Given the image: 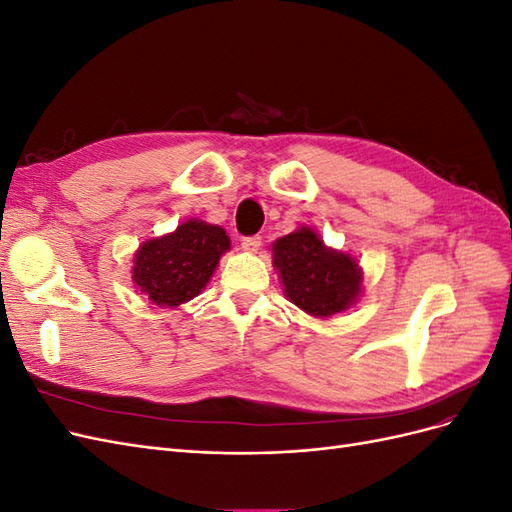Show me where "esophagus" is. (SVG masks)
<instances>
[{
	"label": "esophagus",
	"mask_w": 512,
	"mask_h": 512,
	"mask_svg": "<svg viewBox=\"0 0 512 512\" xmlns=\"http://www.w3.org/2000/svg\"><path fill=\"white\" fill-rule=\"evenodd\" d=\"M260 245H262V237H258V235H254V237H243V241H241L243 250L250 252V254H256V252L260 250Z\"/></svg>",
	"instance_id": "34e87169"
}]
</instances>
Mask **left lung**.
I'll return each instance as SVG.
<instances>
[{
    "label": "left lung",
    "mask_w": 512,
    "mask_h": 512,
    "mask_svg": "<svg viewBox=\"0 0 512 512\" xmlns=\"http://www.w3.org/2000/svg\"><path fill=\"white\" fill-rule=\"evenodd\" d=\"M273 265L286 297L316 318L344 312L361 294L363 271L356 260L331 250L307 226L273 243Z\"/></svg>",
    "instance_id": "obj_1"
}]
</instances>
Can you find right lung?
<instances>
[{
  "label": "right lung",
  "instance_id": "1",
  "mask_svg": "<svg viewBox=\"0 0 512 512\" xmlns=\"http://www.w3.org/2000/svg\"><path fill=\"white\" fill-rule=\"evenodd\" d=\"M228 250L230 239L224 228L188 220L175 232L138 247L132 280L153 305L177 307L203 292Z\"/></svg>",
  "mask_w": 512,
  "mask_h": 512
}]
</instances>
